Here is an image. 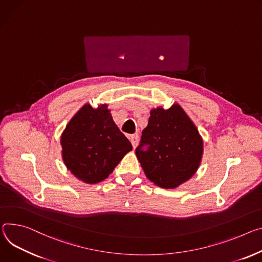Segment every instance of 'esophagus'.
Segmentation results:
<instances>
[{
    "mask_svg": "<svg viewBox=\"0 0 262 262\" xmlns=\"http://www.w3.org/2000/svg\"><path fill=\"white\" fill-rule=\"evenodd\" d=\"M129 140H130V142H132L133 147L136 148V146H137V144H138V141H139V136H138L137 134L130 135V136H129Z\"/></svg>",
    "mask_w": 262,
    "mask_h": 262,
    "instance_id": "obj_1",
    "label": "esophagus"
}]
</instances>
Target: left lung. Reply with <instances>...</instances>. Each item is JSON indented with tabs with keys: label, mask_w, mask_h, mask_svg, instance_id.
<instances>
[{
	"label": "left lung",
	"mask_w": 262,
	"mask_h": 262,
	"mask_svg": "<svg viewBox=\"0 0 262 262\" xmlns=\"http://www.w3.org/2000/svg\"><path fill=\"white\" fill-rule=\"evenodd\" d=\"M136 155L146 177L162 188H176L191 178L201 163L203 140L179 104L150 112Z\"/></svg>",
	"instance_id": "left-lung-1"
}]
</instances>
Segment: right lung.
<instances>
[{"instance_id": "right-lung-1", "label": "right lung", "mask_w": 262, "mask_h": 262, "mask_svg": "<svg viewBox=\"0 0 262 262\" xmlns=\"http://www.w3.org/2000/svg\"><path fill=\"white\" fill-rule=\"evenodd\" d=\"M60 143L67 168L88 184L106 179L133 149L106 104L96 110L85 104L67 125Z\"/></svg>"}]
</instances>
